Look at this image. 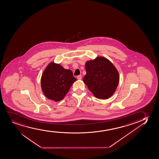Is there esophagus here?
<instances>
[{
  "mask_svg": "<svg viewBox=\"0 0 159 159\" xmlns=\"http://www.w3.org/2000/svg\"><path fill=\"white\" fill-rule=\"evenodd\" d=\"M77 79H78V80H81L82 79V75H79L77 77Z\"/></svg>",
  "mask_w": 159,
  "mask_h": 159,
  "instance_id": "esophagus-1",
  "label": "esophagus"
}]
</instances>
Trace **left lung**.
Wrapping results in <instances>:
<instances>
[{
    "label": "left lung",
    "instance_id": "left-lung-1",
    "mask_svg": "<svg viewBox=\"0 0 159 159\" xmlns=\"http://www.w3.org/2000/svg\"><path fill=\"white\" fill-rule=\"evenodd\" d=\"M87 74L83 79L96 98H109L118 85L119 75L117 69L107 58L98 57L85 63Z\"/></svg>",
    "mask_w": 159,
    "mask_h": 159
}]
</instances>
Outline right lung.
<instances>
[{
    "mask_svg": "<svg viewBox=\"0 0 159 159\" xmlns=\"http://www.w3.org/2000/svg\"><path fill=\"white\" fill-rule=\"evenodd\" d=\"M77 80L70 70L59 64L50 63L43 72L41 85L47 98L55 102L62 100L73 83Z\"/></svg>",
    "mask_w": 159,
    "mask_h": 159,
    "instance_id": "add662e5",
    "label": "right lung"
}]
</instances>
